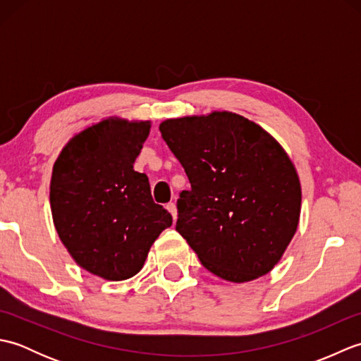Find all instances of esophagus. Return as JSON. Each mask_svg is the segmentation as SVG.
I'll list each match as a JSON object with an SVG mask.
<instances>
[{"label": "esophagus", "instance_id": "obj_1", "mask_svg": "<svg viewBox=\"0 0 361 361\" xmlns=\"http://www.w3.org/2000/svg\"><path fill=\"white\" fill-rule=\"evenodd\" d=\"M166 209L172 214V219L176 220V217H178V214H176V206H175V203H169V204L166 206Z\"/></svg>", "mask_w": 361, "mask_h": 361}]
</instances>
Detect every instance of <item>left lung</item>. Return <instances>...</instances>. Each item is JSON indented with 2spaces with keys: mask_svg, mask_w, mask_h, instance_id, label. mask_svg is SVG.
Instances as JSON below:
<instances>
[{
  "mask_svg": "<svg viewBox=\"0 0 361 361\" xmlns=\"http://www.w3.org/2000/svg\"><path fill=\"white\" fill-rule=\"evenodd\" d=\"M159 132L190 183L176 231L203 267L235 283L270 273L301 214V183L282 145L231 111L166 119Z\"/></svg>",
  "mask_w": 361,
  "mask_h": 361,
  "instance_id": "left-lung-1",
  "label": "left lung"
}]
</instances>
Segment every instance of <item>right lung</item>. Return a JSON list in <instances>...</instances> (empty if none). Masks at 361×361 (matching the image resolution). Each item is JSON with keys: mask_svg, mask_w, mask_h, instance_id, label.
Here are the masks:
<instances>
[{"mask_svg": "<svg viewBox=\"0 0 361 361\" xmlns=\"http://www.w3.org/2000/svg\"><path fill=\"white\" fill-rule=\"evenodd\" d=\"M150 121L116 116L83 128L52 167L56 231L75 264L106 281L140 273L172 216L153 202L149 178L133 169Z\"/></svg>", "mask_w": 361, "mask_h": 361, "instance_id": "add662e5", "label": "right lung"}]
</instances>
